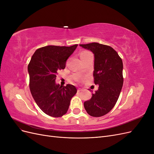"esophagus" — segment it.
Returning <instances> with one entry per match:
<instances>
[{
    "label": "esophagus",
    "instance_id": "obj_1",
    "mask_svg": "<svg viewBox=\"0 0 154 154\" xmlns=\"http://www.w3.org/2000/svg\"><path fill=\"white\" fill-rule=\"evenodd\" d=\"M82 91H83V89H82V88H78V92H81Z\"/></svg>",
    "mask_w": 154,
    "mask_h": 154
}]
</instances>
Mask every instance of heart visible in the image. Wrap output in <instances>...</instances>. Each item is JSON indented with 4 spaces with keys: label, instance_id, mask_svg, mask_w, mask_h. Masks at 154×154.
Returning <instances> with one entry per match:
<instances>
[{
    "label": "heart",
    "instance_id": "b5f03b06",
    "mask_svg": "<svg viewBox=\"0 0 154 154\" xmlns=\"http://www.w3.org/2000/svg\"><path fill=\"white\" fill-rule=\"evenodd\" d=\"M87 52H88V51H83V52H82L81 54H82V53H87Z\"/></svg>",
    "mask_w": 154,
    "mask_h": 154
}]
</instances>
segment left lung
<instances>
[{
  "instance_id": "1",
  "label": "left lung",
  "mask_w": 154,
  "mask_h": 154,
  "mask_svg": "<svg viewBox=\"0 0 154 154\" xmlns=\"http://www.w3.org/2000/svg\"><path fill=\"white\" fill-rule=\"evenodd\" d=\"M94 54V82L98 90L84 102L87 112L92 117H101L113 109L123 84V62L118 53L109 45L92 42L80 44Z\"/></svg>"
}]
</instances>
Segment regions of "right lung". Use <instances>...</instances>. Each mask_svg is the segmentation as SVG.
I'll return each instance as SVG.
<instances>
[{
  "label": "right lung",
  "instance_id": "1",
  "mask_svg": "<svg viewBox=\"0 0 154 154\" xmlns=\"http://www.w3.org/2000/svg\"><path fill=\"white\" fill-rule=\"evenodd\" d=\"M77 46L48 45L39 48L28 65L32 96L39 108L51 117L66 114L71 98L77 92L72 85L60 86L55 83L58 71L65 69L67 60Z\"/></svg>",
  "mask_w": 154,
  "mask_h": 154
}]
</instances>
